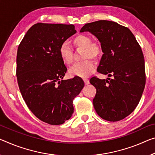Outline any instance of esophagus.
<instances>
[{"instance_id": "34e87169", "label": "esophagus", "mask_w": 155, "mask_h": 155, "mask_svg": "<svg viewBox=\"0 0 155 155\" xmlns=\"http://www.w3.org/2000/svg\"><path fill=\"white\" fill-rule=\"evenodd\" d=\"M83 80H84V84H85L86 85H87V84H89V80H88V79H87V78H84V79H83Z\"/></svg>"}]
</instances>
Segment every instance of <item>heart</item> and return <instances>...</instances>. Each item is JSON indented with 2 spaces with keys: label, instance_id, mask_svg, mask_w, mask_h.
Returning <instances> with one entry per match:
<instances>
[{
  "label": "heart",
  "instance_id": "heart-1",
  "mask_svg": "<svg viewBox=\"0 0 155 155\" xmlns=\"http://www.w3.org/2000/svg\"><path fill=\"white\" fill-rule=\"evenodd\" d=\"M73 45L76 49H83L82 59L86 60L75 63L68 70L71 76L80 78H87L96 71V65L91 58L97 59L102 54L101 45L97 41H91V37L89 35L79 34L73 38ZM59 56L63 62L71 64L73 61L72 49L66 43H63L59 47Z\"/></svg>",
  "mask_w": 155,
  "mask_h": 155
}]
</instances>
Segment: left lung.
<instances>
[{"label": "left lung", "mask_w": 155, "mask_h": 155, "mask_svg": "<svg viewBox=\"0 0 155 155\" xmlns=\"http://www.w3.org/2000/svg\"><path fill=\"white\" fill-rule=\"evenodd\" d=\"M86 31L101 42L104 54L97 71L109 77L107 80L96 76L90 79L96 89L93 100L94 109L102 119L120 120L137 107L146 85L141 48L129 28L114 21L86 23L80 32Z\"/></svg>", "instance_id": "obj_1"}]
</instances>
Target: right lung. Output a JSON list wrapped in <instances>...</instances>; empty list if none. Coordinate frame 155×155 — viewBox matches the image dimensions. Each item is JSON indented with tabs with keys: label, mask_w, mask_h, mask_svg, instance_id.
<instances>
[{
	"label": "right lung",
	"mask_w": 155,
	"mask_h": 155,
	"mask_svg": "<svg viewBox=\"0 0 155 155\" xmlns=\"http://www.w3.org/2000/svg\"><path fill=\"white\" fill-rule=\"evenodd\" d=\"M75 32L72 24L38 23L18 47L16 77L21 94L33 114L48 124H63L71 117L73 99L84 86L77 76L63 80L67 68L59 47Z\"/></svg>",
	"instance_id": "obj_1"
}]
</instances>
